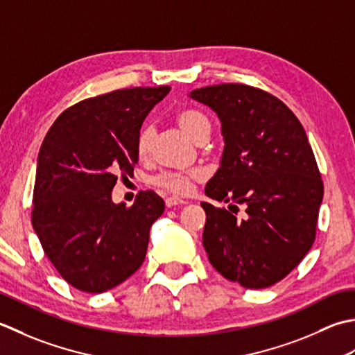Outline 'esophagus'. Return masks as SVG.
Masks as SVG:
<instances>
[{
  "mask_svg": "<svg viewBox=\"0 0 355 355\" xmlns=\"http://www.w3.org/2000/svg\"><path fill=\"white\" fill-rule=\"evenodd\" d=\"M187 204V202L184 199H179L176 196H170L165 199V205H167V208H171V207H176V205H184Z\"/></svg>",
  "mask_w": 355,
  "mask_h": 355,
  "instance_id": "obj_1",
  "label": "esophagus"
}]
</instances>
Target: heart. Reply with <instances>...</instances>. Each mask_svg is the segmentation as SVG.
Returning a JSON list of instances; mask_svg holds the SVG:
<instances>
[{
    "label": "heart",
    "instance_id": "b5f03b06",
    "mask_svg": "<svg viewBox=\"0 0 355 355\" xmlns=\"http://www.w3.org/2000/svg\"><path fill=\"white\" fill-rule=\"evenodd\" d=\"M176 121L179 127L182 128V132L194 142H198L199 139H202V137L209 136L211 124H209V121L205 114L199 110L187 108V110L178 113ZM151 141H153V127L150 124H146L141 128L136 141V148L139 156H146L148 153V150L151 147ZM199 179H202V171L199 170L185 171V173L170 171V173H161V175L153 178V184L170 193L187 194L190 193L193 184Z\"/></svg>",
    "mask_w": 355,
    "mask_h": 355
}]
</instances>
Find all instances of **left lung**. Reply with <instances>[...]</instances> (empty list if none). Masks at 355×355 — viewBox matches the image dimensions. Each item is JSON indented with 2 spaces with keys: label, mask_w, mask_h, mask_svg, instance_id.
<instances>
[{
  "label": "left lung",
  "mask_w": 355,
  "mask_h": 355,
  "mask_svg": "<svg viewBox=\"0 0 355 355\" xmlns=\"http://www.w3.org/2000/svg\"><path fill=\"white\" fill-rule=\"evenodd\" d=\"M218 113L225 141L220 167L202 202V243L223 277L245 288H268L286 277L315 239L323 182L295 114L271 93L245 84H219L190 93ZM249 216L236 218V205Z\"/></svg>",
  "instance_id": "8db88e82"
}]
</instances>
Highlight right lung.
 Here are the masks:
<instances>
[{
  "label": "right lung",
  "instance_id": "1",
  "mask_svg": "<svg viewBox=\"0 0 355 355\" xmlns=\"http://www.w3.org/2000/svg\"><path fill=\"white\" fill-rule=\"evenodd\" d=\"M170 87H133L84 99L53 122L40 148L32 225L61 277L99 294L137 271L150 228L164 213L155 191L113 204L118 176H132L144 119Z\"/></svg>",
  "mask_w": 355,
  "mask_h": 355
}]
</instances>
